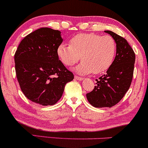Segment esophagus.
I'll return each mask as SVG.
<instances>
[{
	"instance_id": "34e87169",
	"label": "esophagus",
	"mask_w": 148,
	"mask_h": 148,
	"mask_svg": "<svg viewBox=\"0 0 148 148\" xmlns=\"http://www.w3.org/2000/svg\"><path fill=\"white\" fill-rule=\"evenodd\" d=\"M74 78H75L76 80H78V81H83V80L84 79V78L80 77V76H74Z\"/></svg>"
}]
</instances>
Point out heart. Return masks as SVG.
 <instances>
[{
  "label": "heart",
  "instance_id": "heart-1",
  "mask_svg": "<svg viewBox=\"0 0 148 148\" xmlns=\"http://www.w3.org/2000/svg\"><path fill=\"white\" fill-rule=\"evenodd\" d=\"M115 54L114 39L95 33L78 34L71 39L69 45L61 44L57 49L58 56L64 65H74L79 58L82 60L74 69L82 75L106 72L113 64Z\"/></svg>",
  "mask_w": 148,
  "mask_h": 148
}]
</instances>
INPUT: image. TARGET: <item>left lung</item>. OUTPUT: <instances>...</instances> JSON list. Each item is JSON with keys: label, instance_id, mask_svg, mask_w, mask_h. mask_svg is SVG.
<instances>
[{"label": "left lung", "instance_id": "obj_1", "mask_svg": "<svg viewBox=\"0 0 148 148\" xmlns=\"http://www.w3.org/2000/svg\"><path fill=\"white\" fill-rule=\"evenodd\" d=\"M104 32L114 39L116 55L106 74L97 79L94 90L86 95L89 103L96 108H110L123 99L132 84L135 62V53L127 40L110 30Z\"/></svg>", "mask_w": 148, "mask_h": 148}]
</instances>
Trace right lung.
<instances>
[{
	"label": "right lung",
	"instance_id": "obj_1",
	"mask_svg": "<svg viewBox=\"0 0 148 148\" xmlns=\"http://www.w3.org/2000/svg\"><path fill=\"white\" fill-rule=\"evenodd\" d=\"M61 32L39 28L25 37L14 55L16 78L24 95L42 106L55 104L74 75L59 60Z\"/></svg>",
	"mask_w": 148,
	"mask_h": 148
}]
</instances>
